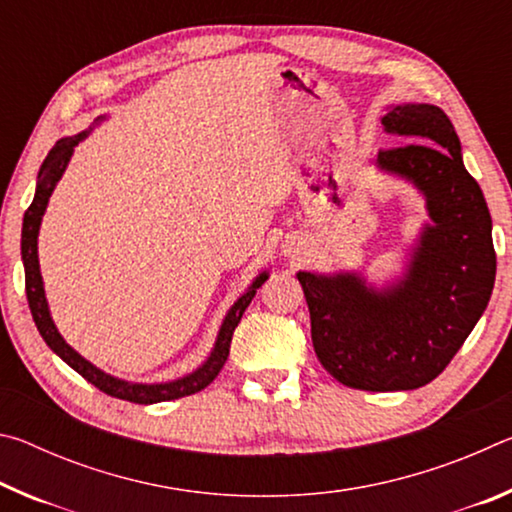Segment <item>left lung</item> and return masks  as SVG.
<instances>
[{
    "label": "left lung",
    "mask_w": 512,
    "mask_h": 512,
    "mask_svg": "<svg viewBox=\"0 0 512 512\" xmlns=\"http://www.w3.org/2000/svg\"><path fill=\"white\" fill-rule=\"evenodd\" d=\"M381 124L409 142L381 149L377 167L418 187L431 216L406 275L377 291L357 273H298L318 361L341 384L372 393L436 379L479 323L497 273L488 205L449 117L404 103Z\"/></svg>",
    "instance_id": "1"
}]
</instances>
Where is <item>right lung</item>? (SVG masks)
Wrapping results in <instances>:
<instances>
[{
    "mask_svg": "<svg viewBox=\"0 0 512 512\" xmlns=\"http://www.w3.org/2000/svg\"><path fill=\"white\" fill-rule=\"evenodd\" d=\"M90 131H83L74 137H63V140H58L54 144V149L49 151V155L40 167L38 187H36V196H33V203L29 205V210L24 212L22 262H24V282H27V300H29L31 316H33V320H36L38 332L42 339H45L49 348L54 350L69 368H74L83 379H88L92 386H97L99 391H103L110 397H117V400H126V402H135V404H155V402L178 400V397H185V395H194L198 391H203L205 386H210L214 377L221 372L223 363L230 354V343H232V334H235V327L239 325V320H241V316H244V311L250 305V300L255 298L257 289L266 282L268 273H259L244 296H241L235 305H232V309L228 311V316H225L223 325L219 329V336H216L212 354L207 357V361L201 368L192 372V375L180 377L176 381H167V384H133V381L112 377V375H108V372H103L97 366H92L90 361H85L79 352H76L74 348H69L63 336L58 334L54 320H51V316H49L45 287H42V275H40V264H38V232H40L42 214H45V210H47L49 196H51V192H54V187L60 180V176H63L67 162L74 153V146L81 140H85V137L90 135Z\"/></svg>",
    "mask_w": 512,
    "mask_h": 512,
    "instance_id": "obj_1",
    "label": "right lung"
}]
</instances>
